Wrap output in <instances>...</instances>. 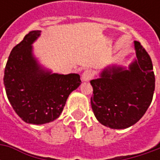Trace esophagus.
<instances>
[{"mask_svg": "<svg viewBox=\"0 0 160 160\" xmlns=\"http://www.w3.org/2000/svg\"><path fill=\"white\" fill-rule=\"evenodd\" d=\"M92 77V71L91 69H85L82 75V80L83 82H88Z\"/></svg>", "mask_w": 160, "mask_h": 160, "instance_id": "esophagus-1", "label": "esophagus"}]
</instances>
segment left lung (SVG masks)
<instances>
[{
  "mask_svg": "<svg viewBox=\"0 0 160 160\" xmlns=\"http://www.w3.org/2000/svg\"><path fill=\"white\" fill-rule=\"evenodd\" d=\"M136 59L129 69L107 68L92 79V108L98 121L112 129H125L142 118L155 90L152 61L142 44L134 41Z\"/></svg>",
  "mask_w": 160,
  "mask_h": 160,
  "instance_id": "obj_1",
  "label": "left lung"
}]
</instances>
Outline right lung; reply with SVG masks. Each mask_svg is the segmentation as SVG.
Listing matches in <instances>:
<instances>
[{"instance_id":"obj_1","label":"right lung","mask_w":160,"mask_h":160,"mask_svg":"<svg viewBox=\"0 0 160 160\" xmlns=\"http://www.w3.org/2000/svg\"><path fill=\"white\" fill-rule=\"evenodd\" d=\"M40 33L39 30L29 32L12 49L3 78L13 109L22 120L34 125L58 118L68 95L81 84L78 74H52L37 63L32 43Z\"/></svg>"}]
</instances>
